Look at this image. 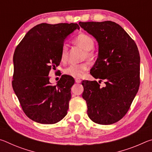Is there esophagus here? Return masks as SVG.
Wrapping results in <instances>:
<instances>
[{"label": "esophagus", "instance_id": "obj_1", "mask_svg": "<svg viewBox=\"0 0 152 152\" xmlns=\"http://www.w3.org/2000/svg\"><path fill=\"white\" fill-rule=\"evenodd\" d=\"M75 82H76V83H80V82H82V80L80 78H76Z\"/></svg>", "mask_w": 152, "mask_h": 152}]
</instances>
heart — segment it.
I'll return each mask as SVG.
<instances>
[{
    "mask_svg": "<svg viewBox=\"0 0 152 152\" xmlns=\"http://www.w3.org/2000/svg\"><path fill=\"white\" fill-rule=\"evenodd\" d=\"M74 42L76 44L85 50L84 59L87 58L90 61L94 60V53L91 50L94 47V41L91 37L85 33H80L74 38ZM60 58L63 62H65L68 59V46L66 44L63 45L61 48ZM88 63L87 61H84L78 64H72L64 69V72L66 75L78 78L83 76L84 72L88 70Z\"/></svg>",
    "mask_w": 152,
    "mask_h": 152,
    "instance_id": "heart-1",
    "label": "heart"
}]
</instances>
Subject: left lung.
<instances>
[{"label": "left lung", "mask_w": 152, "mask_h": 152, "mask_svg": "<svg viewBox=\"0 0 152 152\" xmlns=\"http://www.w3.org/2000/svg\"><path fill=\"white\" fill-rule=\"evenodd\" d=\"M96 38L99 57L91 70L96 81L84 80L82 97L92 121L110 125L119 121L129 109L140 84V56L137 46L116 23L79 22ZM104 80L105 86L99 83Z\"/></svg>", "instance_id": "obj_1"}]
</instances>
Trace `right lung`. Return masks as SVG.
Here are the masks:
<instances>
[{"instance_id": "right-lung-1", "label": "right lung", "mask_w": 152, "mask_h": 152, "mask_svg": "<svg viewBox=\"0 0 152 152\" xmlns=\"http://www.w3.org/2000/svg\"><path fill=\"white\" fill-rule=\"evenodd\" d=\"M77 23H41L27 33L15 49L12 86L25 114L42 124H55L67 115L73 77L62 75L51 85V69L60 64L65 38Z\"/></svg>"}]
</instances>
